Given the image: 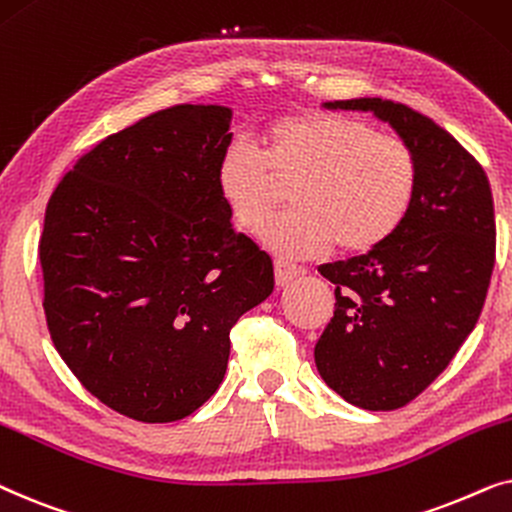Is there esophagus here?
<instances>
[{
    "label": "esophagus",
    "instance_id": "esophagus-1",
    "mask_svg": "<svg viewBox=\"0 0 512 512\" xmlns=\"http://www.w3.org/2000/svg\"><path fill=\"white\" fill-rule=\"evenodd\" d=\"M274 274H276L278 288H285V285L295 281V278L304 276V269L302 267H292V264H285V262H276L274 264Z\"/></svg>",
    "mask_w": 512,
    "mask_h": 512
}]
</instances>
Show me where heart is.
<instances>
[{"mask_svg":"<svg viewBox=\"0 0 512 512\" xmlns=\"http://www.w3.org/2000/svg\"><path fill=\"white\" fill-rule=\"evenodd\" d=\"M267 152L231 140L217 161V192L238 227L257 231L278 206V180L295 182V213L262 231L283 260H309L332 243L370 252L388 241L417 194V156L405 140L367 121L330 112H297L271 121Z\"/></svg>","mask_w":512,"mask_h":512,"instance_id":"b5f03b06","label":"heart"}]
</instances>
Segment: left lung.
Wrapping results in <instances>:
<instances>
[{
  "instance_id": "8db88e82",
  "label": "left lung",
  "mask_w": 512,
  "mask_h": 512,
  "mask_svg": "<svg viewBox=\"0 0 512 512\" xmlns=\"http://www.w3.org/2000/svg\"><path fill=\"white\" fill-rule=\"evenodd\" d=\"M323 107L372 112L417 156V194L398 231L365 255L318 269L337 299L313 349L320 377L346 403L398 410L445 370L478 323L496 257L492 187L445 128L403 102Z\"/></svg>"
}]
</instances>
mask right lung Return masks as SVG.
Returning <instances> with one entry per match:
<instances>
[{
  "instance_id": "1",
  "label": "right lung",
  "mask_w": 512,
  "mask_h": 512,
  "mask_svg": "<svg viewBox=\"0 0 512 512\" xmlns=\"http://www.w3.org/2000/svg\"><path fill=\"white\" fill-rule=\"evenodd\" d=\"M231 107L177 105L109 135L53 192L39 241L53 344L88 393L166 424L222 384L229 332L274 264L217 192Z\"/></svg>"
}]
</instances>
